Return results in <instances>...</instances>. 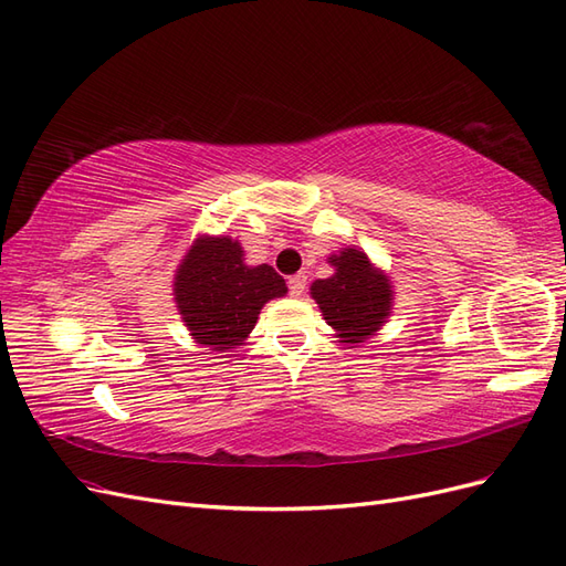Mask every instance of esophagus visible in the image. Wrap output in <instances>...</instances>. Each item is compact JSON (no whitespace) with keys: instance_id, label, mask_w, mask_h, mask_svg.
Masks as SVG:
<instances>
[{"instance_id":"34e87169","label":"esophagus","mask_w":566,"mask_h":566,"mask_svg":"<svg viewBox=\"0 0 566 566\" xmlns=\"http://www.w3.org/2000/svg\"><path fill=\"white\" fill-rule=\"evenodd\" d=\"M305 284H308V277H305L303 272H296V274H292V277H289V294L292 296H303V292H305Z\"/></svg>"}]
</instances>
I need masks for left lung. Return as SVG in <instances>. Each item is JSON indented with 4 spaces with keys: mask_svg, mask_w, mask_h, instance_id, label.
<instances>
[{
    "mask_svg": "<svg viewBox=\"0 0 566 566\" xmlns=\"http://www.w3.org/2000/svg\"><path fill=\"white\" fill-rule=\"evenodd\" d=\"M329 263L336 272L313 282L311 294L344 344H363L391 313V284L358 249H344Z\"/></svg>",
    "mask_w": 566,
    "mask_h": 566,
    "instance_id": "left-lung-1",
    "label": "left lung"
}]
</instances>
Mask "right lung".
Here are the masks:
<instances>
[{
  "instance_id": "obj_1",
  "label": "right lung",
  "mask_w": 566,
  "mask_h": 566,
  "mask_svg": "<svg viewBox=\"0 0 566 566\" xmlns=\"http://www.w3.org/2000/svg\"><path fill=\"white\" fill-rule=\"evenodd\" d=\"M244 251L228 237H201L175 274V301L191 336L211 350H230L255 327L270 298L286 294L272 265H244Z\"/></svg>"
}]
</instances>
